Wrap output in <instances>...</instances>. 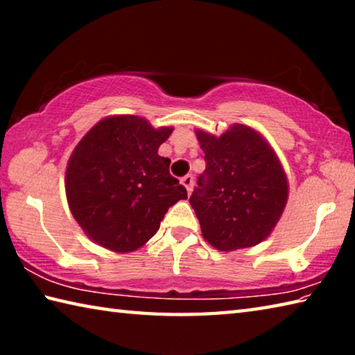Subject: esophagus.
Instances as JSON below:
<instances>
[{
    "instance_id": "34e87169",
    "label": "esophagus",
    "mask_w": 355,
    "mask_h": 355,
    "mask_svg": "<svg viewBox=\"0 0 355 355\" xmlns=\"http://www.w3.org/2000/svg\"><path fill=\"white\" fill-rule=\"evenodd\" d=\"M182 183L186 188V191H188V194H191L192 192V186H194V177L192 175H186L182 178Z\"/></svg>"
}]
</instances>
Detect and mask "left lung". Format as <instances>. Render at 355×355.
<instances>
[{
  "instance_id": "obj_1",
  "label": "left lung",
  "mask_w": 355,
  "mask_h": 355,
  "mask_svg": "<svg viewBox=\"0 0 355 355\" xmlns=\"http://www.w3.org/2000/svg\"><path fill=\"white\" fill-rule=\"evenodd\" d=\"M207 167L189 197L208 244L222 252L252 248L277 225L288 180L268 141L235 123L220 136L196 130Z\"/></svg>"
}]
</instances>
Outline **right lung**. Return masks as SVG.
<instances>
[{"mask_svg":"<svg viewBox=\"0 0 355 355\" xmlns=\"http://www.w3.org/2000/svg\"><path fill=\"white\" fill-rule=\"evenodd\" d=\"M172 127L139 116H111L84 135L65 171L70 211L94 243L119 254L146 244L172 205L188 199L158 155Z\"/></svg>","mask_w":355,"mask_h":355,"instance_id":"right-lung-1","label":"right lung"}]
</instances>
